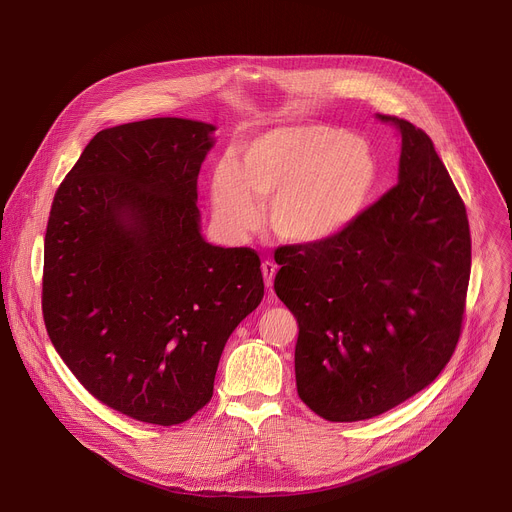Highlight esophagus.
Masks as SVG:
<instances>
[{
    "mask_svg": "<svg viewBox=\"0 0 512 512\" xmlns=\"http://www.w3.org/2000/svg\"><path fill=\"white\" fill-rule=\"evenodd\" d=\"M261 271H263V279H265V285L271 289L273 285V279H275V273H277V265L273 261H263L261 263Z\"/></svg>",
    "mask_w": 512,
    "mask_h": 512,
    "instance_id": "esophagus-1",
    "label": "esophagus"
}]
</instances>
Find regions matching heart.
<instances>
[{
  "instance_id": "heart-1",
  "label": "heart",
  "mask_w": 512,
  "mask_h": 512,
  "mask_svg": "<svg viewBox=\"0 0 512 512\" xmlns=\"http://www.w3.org/2000/svg\"><path fill=\"white\" fill-rule=\"evenodd\" d=\"M377 182V160L362 139L328 125L269 131L253 139L241 166L214 170L212 204L221 221L251 231L259 200H269L273 233L298 245L328 241L348 229Z\"/></svg>"
}]
</instances>
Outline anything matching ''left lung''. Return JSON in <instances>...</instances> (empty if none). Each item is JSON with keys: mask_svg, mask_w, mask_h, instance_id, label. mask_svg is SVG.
<instances>
[{"mask_svg": "<svg viewBox=\"0 0 512 512\" xmlns=\"http://www.w3.org/2000/svg\"><path fill=\"white\" fill-rule=\"evenodd\" d=\"M401 135L399 182L340 235L283 245L275 294L298 320L296 385L326 421H362L433 383L462 334L472 241L433 141Z\"/></svg>", "mask_w": 512, "mask_h": 512, "instance_id": "1", "label": "left lung"}]
</instances>
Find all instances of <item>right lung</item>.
Returning <instances> with one entry per match:
<instances>
[{
    "mask_svg": "<svg viewBox=\"0 0 512 512\" xmlns=\"http://www.w3.org/2000/svg\"><path fill=\"white\" fill-rule=\"evenodd\" d=\"M212 131L178 117L103 129L50 208L46 332L95 399L143 423L178 425L210 401L229 336L263 300L259 255L200 235Z\"/></svg>",
    "mask_w": 512,
    "mask_h": 512,
    "instance_id": "1",
    "label": "right lung"
}]
</instances>
